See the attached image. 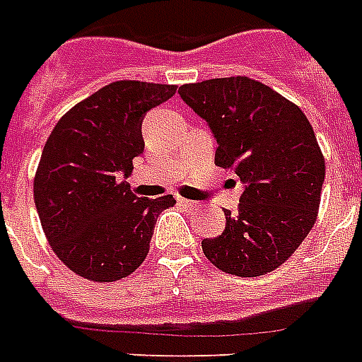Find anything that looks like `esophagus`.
<instances>
[{
	"label": "esophagus",
	"mask_w": 362,
	"mask_h": 362,
	"mask_svg": "<svg viewBox=\"0 0 362 362\" xmlns=\"http://www.w3.org/2000/svg\"><path fill=\"white\" fill-rule=\"evenodd\" d=\"M176 201H178V204H182V206H187V209H192L193 206V201H189V199L176 197Z\"/></svg>",
	"instance_id": "esophagus-1"
}]
</instances>
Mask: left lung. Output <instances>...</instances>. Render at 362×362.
<instances>
[{"instance_id": "left-lung-1", "label": "left lung", "mask_w": 362, "mask_h": 362, "mask_svg": "<svg viewBox=\"0 0 362 362\" xmlns=\"http://www.w3.org/2000/svg\"><path fill=\"white\" fill-rule=\"evenodd\" d=\"M214 135L216 165L244 186L226 231L204 238L210 263L229 274L263 276L286 263L317 218L325 158L297 105L247 76L210 78L178 90Z\"/></svg>"}]
</instances>
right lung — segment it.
<instances>
[{
  "label": "right lung",
  "mask_w": 362,
  "mask_h": 362,
  "mask_svg": "<svg viewBox=\"0 0 362 362\" xmlns=\"http://www.w3.org/2000/svg\"><path fill=\"white\" fill-rule=\"evenodd\" d=\"M173 84L118 81L56 124L33 180L42 231L62 263L92 281H116L146 259L153 226L173 195L136 197L125 178L144 152L142 120Z\"/></svg>",
  "instance_id": "1"
}]
</instances>
